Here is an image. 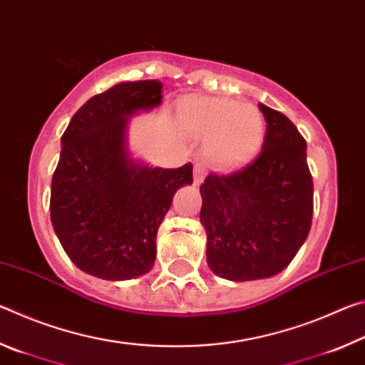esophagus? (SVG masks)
Returning a JSON list of instances; mask_svg holds the SVG:
<instances>
[{"label":"esophagus","mask_w":365,"mask_h":365,"mask_svg":"<svg viewBox=\"0 0 365 365\" xmlns=\"http://www.w3.org/2000/svg\"><path fill=\"white\" fill-rule=\"evenodd\" d=\"M206 174V169H205V164L201 163H196L195 164V172H193V178H195V185H200L202 182V177Z\"/></svg>","instance_id":"esophagus-1"}]
</instances>
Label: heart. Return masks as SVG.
I'll return each instance as SVG.
<instances>
[{
    "label": "heart",
    "mask_w": 365,
    "mask_h": 365,
    "mask_svg": "<svg viewBox=\"0 0 365 365\" xmlns=\"http://www.w3.org/2000/svg\"><path fill=\"white\" fill-rule=\"evenodd\" d=\"M178 119L191 137L206 140V158L215 168L243 165L262 146L265 120L255 104L217 96H190L178 108Z\"/></svg>",
    "instance_id": "obj_1"
}]
</instances>
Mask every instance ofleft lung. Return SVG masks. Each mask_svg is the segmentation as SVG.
Listing matches in <instances>:
<instances>
[{
	"label": "left lung",
	"instance_id": "left-lung-1",
	"mask_svg": "<svg viewBox=\"0 0 365 365\" xmlns=\"http://www.w3.org/2000/svg\"><path fill=\"white\" fill-rule=\"evenodd\" d=\"M267 122L262 151L200 187L206 261L220 279L251 282L280 274L311 230L314 183L306 140L285 114L259 103Z\"/></svg>",
	"mask_w": 365,
	"mask_h": 365
}]
</instances>
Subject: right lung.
I'll return each instance as SVG.
<instances>
[{"label":"right lung","instance_id":"right-lung-1","mask_svg":"<svg viewBox=\"0 0 365 365\" xmlns=\"http://www.w3.org/2000/svg\"><path fill=\"white\" fill-rule=\"evenodd\" d=\"M160 103L159 80L115 83L90 98L61 137L49 212L66 255L85 274L113 282L148 274L175 191L193 183L190 163L153 168L128 150L130 117Z\"/></svg>","mask_w":365,"mask_h":365}]
</instances>
